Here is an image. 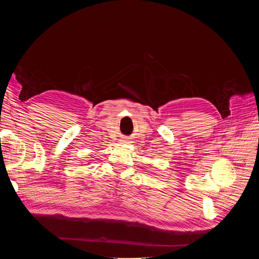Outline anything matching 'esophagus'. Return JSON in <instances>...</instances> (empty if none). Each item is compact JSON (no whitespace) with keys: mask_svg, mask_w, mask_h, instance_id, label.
I'll use <instances>...</instances> for the list:
<instances>
[{"mask_svg":"<svg viewBox=\"0 0 259 259\" xmlns=\"http://www.w3.org/2000/svg\"><path fill=\"white\" fill-rule=\"evenodd\" d=\"M120 142H121V143H127V140H126V139H121Z\"/></svg>","mask_w":259,"mask_h":259,"instance_id":"1","label":"esophagus"}]
</instances>
